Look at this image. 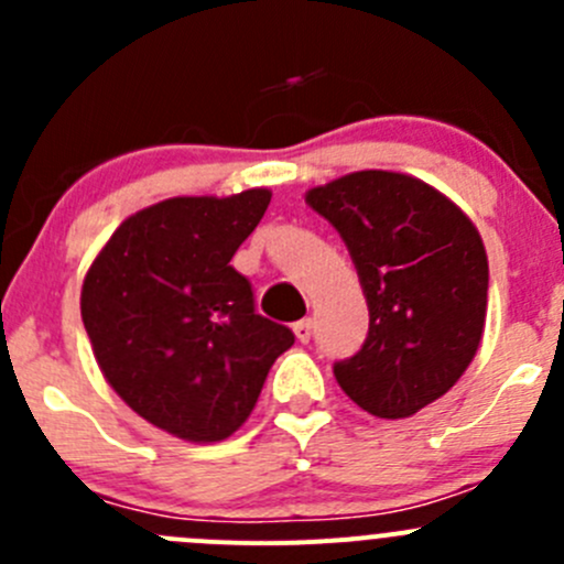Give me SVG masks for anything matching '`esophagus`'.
I'll list each match as a JSON object with an SVG mask.
<instances>
[{
  "label": "esophagus",
  "instance_id": "obj_1",
  "mask_svg": "<svg viewBox=\"0 0 564 564\" xmlns=\"http://www.w3.org/2000/svg\"><path fill=\"white\" fill-rule=\"evenodd\" d=\"M294 335H297L300 344H308L311 335H314V322H311V318H300V322L294 324Z\"/></svg>",
  "mask_w": 564,
  "mask_h": 564
}]
</instances>
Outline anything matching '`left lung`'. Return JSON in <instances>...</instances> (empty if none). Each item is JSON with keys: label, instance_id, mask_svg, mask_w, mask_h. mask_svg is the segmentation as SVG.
Instances as JSON below:
<instances>
[{"label": "left lung", "instance_id": "8db88e82", "mask_svg": "<svg viewBox=\"0 0 564 564\" xmlns=\"http://www.w3.org/2000/svg\"><path fill=\"white\" fill-rule=\"evenodd\" d=\"M305 204L349 248L371 316L366 344L335 362V379L373 417H412L458 382L480 346V231L429 182L379 169L311 187Z\"/></svg>", "mask_w": 564, "mask_h": 564}]
</instances>
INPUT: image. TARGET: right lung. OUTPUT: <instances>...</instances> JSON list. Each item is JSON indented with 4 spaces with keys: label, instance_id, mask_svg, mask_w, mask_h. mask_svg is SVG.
Listing matches in <instances>:
<instances>
[{
    "label": "right lung",
    "instance_id": "obj_1",
    "mask_svg": "<svg viewBox=\"0 0 564 564\" xmlns=\"http://www.w3.org/2000/svg\"><path fill=\"white\" fill-rule=\"evenodd\" d=\"M270 198L250 187L139 209L84 278L82 318L106 382L176 440H229L294 344L292 329L256 314L248 278L229 264Z\"/></svg>",
    "mask_w": 564,
    "mask_h": 564
}]
</instances>
